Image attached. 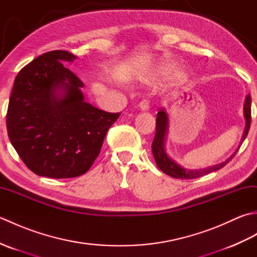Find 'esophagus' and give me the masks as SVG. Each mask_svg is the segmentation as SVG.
<instances>
[{"label": "esophagus", "mask_w": 257, "mask_h": 257, "mask_svg": "<svg viewBox=\"0 0 257 257\" xmlns=\"http://www.w3.org/2000/svg\"><path fill=\"white\" fill-rule=\"evenodd\" d=\"M139 109L141 111H147L149 109V102L147 100H141L138 105Z\"/></svg>", "instance_id": "1"}]
</instances>
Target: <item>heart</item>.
Returning a JSON list of instances; mask_svg holds the SVG:
<instances>
[{
	"mask_svg": "<svg viewBox=\"0 0 257 257\" xmlns=\"http://www.w3.org/2000/svg\"><path fill=\"white\" fill-rule=\"evenodd\" d=\"M163 72H165V75H167L168 77H171V76L174 75V67L172 66V65H167V66L163 68ZM179 79H183L184 76H178Z\"/></svg>",
	"mask_w": 257,
	"mask_h": 257,
	"instance_id": "b5f03b06",
	"label": "heart"
}]
</instances>
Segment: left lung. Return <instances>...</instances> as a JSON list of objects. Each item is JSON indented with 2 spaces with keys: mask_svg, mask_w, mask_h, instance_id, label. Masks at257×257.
<instances>
[{
  "mask_svg": "<svg viewBox=\"0 0 257 257\" xmlns=\"http://www.w3.org/2000/svg\"><path fill=\"white\" fill-rule=\"evenodd\" d=\"M250 96L247 95L246 99L244 102V117H245V130L242 136L241 145L243 141L246 138L248 134V130L250 127ZM168 128H169V118L168 113L166 112L165 109H160L157 113V120H156V135L154 143L151 145V150L152 154H154L155 160L158 168L160 169L162 172H165L168 176L176 179H196L202 176H205V174L219 170V169L224 167L226 163L230 162L233 157L235 156L238 149L235 150V152L230 157L227 158L225 161H223L219 165H214L211 167H207L204 169H196V170H189V169H184L181 166H179L178 163L174 162L170 157L167 155L165 144H166V138L168 134ZM239 148V147H238Z\"/></svg>",
  "mask_w": 257,
  "mask_h": 257,
  "instance_id": "1",
  "label": "left lung"
}]
</instances>
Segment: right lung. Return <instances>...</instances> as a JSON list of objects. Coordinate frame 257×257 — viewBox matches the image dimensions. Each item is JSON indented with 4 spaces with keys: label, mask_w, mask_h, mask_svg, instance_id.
Instances as JSON below:
<instances>
[{
    "label": "right lung",
    "mask_w": 257,
    "mask_h": 257,
    "mask_svg": "<svg viewBox=\"0 0 257 257\" xmlns=\"http://www.w3.org/2000/svg\"><path fill=\"white\" fill-rule=\"evenodd\" d=\"M75 58L66 51L47 52L14 80L7 113L9 138L37 176L67 179L86 173L120 116L85 101L84 83L63 65Z\"/></svg>",
    "instance_id": "add662e5"
}]
</instances>
